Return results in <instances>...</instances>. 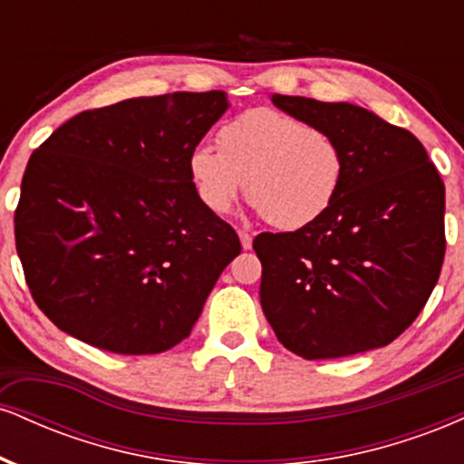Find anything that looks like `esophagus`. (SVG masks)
<instances>
[{
    "instance_id": "34e87169",
    "label": "esophagus",
    "mask_w": 464,
    "mask_h": 464,
    "mask_svg": "<svg viewBox=\"0 0 464 464\" xmlns=\"http://www.w3.org/2000/svg\"><path fill=\"white\" fill-rule=\"evenodd\" d=\"M237 236H239V242H242V248H244V250H248L250 246H253V237H250V233L239 231Z\"/></svg>"
}]
</instances>
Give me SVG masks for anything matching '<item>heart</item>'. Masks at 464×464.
<instances>
[{"label":"heart","instance_id":"obj_1","mask_svg":"<svg viewBox=\"0 0 464 464\" xmlns=\"http://www.w3.org/2000/svg\"><path fill=\"white\" fill-rule=\"evenodd\" d=\"M218 152L196 148L188 174L200 205L225 216L246 198L281 231L310 227L343 188L344 154L327 130L275 109H250L218 130Z\"/></svg>","mask_w":464,"mask_h":464}]
</instances>
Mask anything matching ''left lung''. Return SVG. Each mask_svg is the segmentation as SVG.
Here are the masks:
<instances>
[{"label": "left lung", "instance_id": "1", "mask_svg": "<svg viewBox=\"0 0 464 464\" xmlns=\"http://www.w3.org/2000/svg\"><path fill=\"white\" fill-rule=\"evenodd\" d=\"M327 130L344 154L327 214L292 233H262L259 299L287 351L305 360L386 347L428 303L445 257V185L412 132L358 104L270 95Z\"/></svg>", "mask_w": 464, "mask_h": 464}]
</instances>
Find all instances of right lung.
<instances>
[{
  "label": "right lung",
  "mask_w": 464,
  "mask_h": 464,
  "mask_svg": "<svg viewBox=\"0 0 464 464\" xmlns=\"http://www.w3.org/2000/svg\"><path fill=\"white\" fill-rule=\"evenodd\" d=\"M227 109L225 92L121 100L72 117L32 152L14 239L32 296L58 329L124 355L188 338L242 250L188 174Z\"/></svg>",
  "instance_id": "right-lung-1"
}]
</instances>
